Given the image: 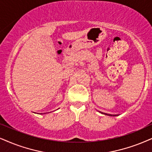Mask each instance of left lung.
<instances>
[{"label":"left lung","instance_id":"8db88e82","mask_svg":"<svg viewBox=\"0 0 152 152\" xmlns=\"http://www.w3.org/2000/svg\"><path fill=\"white\" fill-rule=\"evenodd\" d=\"M102 114H105V115H108V116H116V115H111V114H105V113H102V112H101ZM117 116V115H116Z\"/></svg>","mask_w":152,"mask_h":152}]
</instances>
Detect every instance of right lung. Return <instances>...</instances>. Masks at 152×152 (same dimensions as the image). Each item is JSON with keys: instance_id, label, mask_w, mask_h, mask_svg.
<instances>
[{"instance_id": "add662e5", "label": "right lung", "mask_w": 152, "mask_h": 152, "mask_svg": "<svg viewBox=\"0 0 152 152\" xmlns=\"http://www.w3.org/2000/svg\"><path fill=\"white\" fill-rule=\"evenodd\" d=\"M44 114H45V113H44Z\"/></svg>"}]
</instances>
